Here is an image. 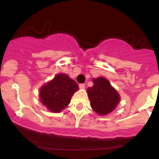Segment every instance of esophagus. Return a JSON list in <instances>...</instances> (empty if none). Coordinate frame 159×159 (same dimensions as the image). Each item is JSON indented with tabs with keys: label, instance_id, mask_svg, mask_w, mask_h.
I'll list each match as a JSON object with an SVG mask.
<instances>
[{
	"label": "esophagus",
	"instance_id": "34e87169",
	"mask_svg": "<svg viewBox=\"0 0 159 159\" xmlns=\"http://www.w3.org/2000/svg\"><path fill=\"white\" fill-rule=\"evenodd\" d=\"M79 88L81 89V90H82V89H84L85 88V85L84 84H79Z\"/></svg>",
	"mask_w": 159,
	"mask_h": 159
}]
</instances>
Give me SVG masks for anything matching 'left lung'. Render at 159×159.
Listing matches in <instances>:
<instances>
[{
    "mask_svg": "<svg viewBox=\"0 0 159 159\" xmlns=\"http://www.w3.org/2000/svg\"><path fill=\"white\" fill-rule=\"evenodd\" d=\"M93 86L87 88L91 107L100 116L110 114L120 102V94L105 78H93Z\"/></svg>",
    "mask_w": 159,
    "mask_h": 159,
    "instance_id": "8db88e82",
    "label": "left lung"
}]
</instances>
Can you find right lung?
I'll list each match as a JSON object with an SVG mask.
<instances>
[{"instance_id":"obj_1","label":"right lung","mask_w":159,"mask_h":159,"mask_svg":"<svg viewBox=\"0 0 159 159\" xmlns=\"http://www.w3.org/2000/svg\"><path fill=\"white\" fill-rule=\"evenodd\" d=\"M78 89L77 83L69 75L64 73L57 74L41 87L40 102L48 110L53 113H59L70 103L72 95Z\"/></svg>"}]
</instances>
